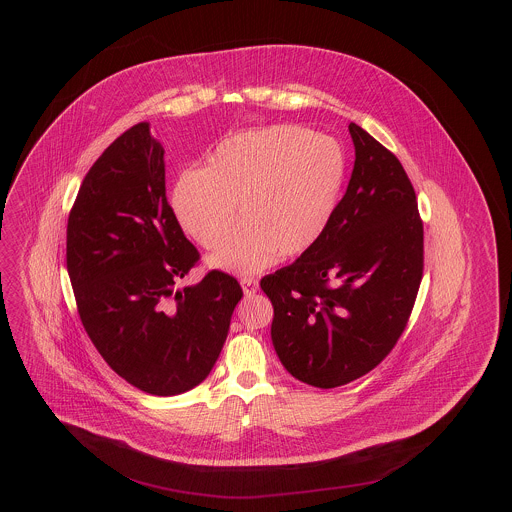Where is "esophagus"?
<instances>
[{
	"instance_id": "1",
	"label": "esophagus",
	"mask_w": 512,
	"mask_h": 512,
	"mask_svg": "<svg viewBox=\"0 0 512 512\" xmlns=\"http://www.w3.org/2000/svg\"><path fill=\"white\" fill-rule=\"evenodd\" d=\"M240 286H242V292H244L246 297H250V295L258 292V280H254V278H242Z\"/></svg>"
}]
</instances>
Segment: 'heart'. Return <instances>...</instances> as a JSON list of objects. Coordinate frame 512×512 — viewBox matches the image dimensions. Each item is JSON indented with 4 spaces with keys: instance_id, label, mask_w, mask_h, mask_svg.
<instances>
[{
    "instance_id": "obj_1",
    "label": "heart",
    "mask_w": 512,
    "mask_h": 512,
    "mask_svg": "<svg viewBox=\"0 0 512 512\" xmlns=\"http://www.w3.org/2000/svg\"><path fill=\"white\" fill-rule=\"evenodd\" d=\"M345 173L331 140L280 124L234 134L185 169L171 191L179 226L213 248L230 232L240 205L242 228L209 254V266L238 276L260 274L280 256L307 252L327 230Z\"/></svg>"
}]
</instances>
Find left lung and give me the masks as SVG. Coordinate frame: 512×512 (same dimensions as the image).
I'll return each mask as SVG.
<instances>
[{"label":"left lung","instance_id":"8db88e82","mask_svg":"<svg viewBox=\"0 0 512 512\" xmlns=\"http://www.w3.org/2000/svg\"><path fill=\"white\" fill-rule=\"evenodd\" d=\"M355 167L323 236L262 278L272 343L297 380L335 388L378 365L402 335L424 270L414 187L394 153L349 124Z\"/></svg>","mask_w":512,"mask_h":512}]
</instances>
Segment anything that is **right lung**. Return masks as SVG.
Returning <instances> with one entry per match:
<instances>
[{"mask_svg": "<svg viewBox=\"0 0 512 512\" xmlns=\"http://www.w3.org/2000/svg\"><path fill=\"white\" fill-rule=\"evenodd\" d=\"M163 153L140 122L96 159L69 217L67 270L102 359L147 394L175 396L213 370L242 290L219 270L177 288L199 252L167 205Z\"/></svg>", "mask_w": 512, "mask_h": 512, "instance_id": "add662e5", "label": "right lung"}]
</instances>
